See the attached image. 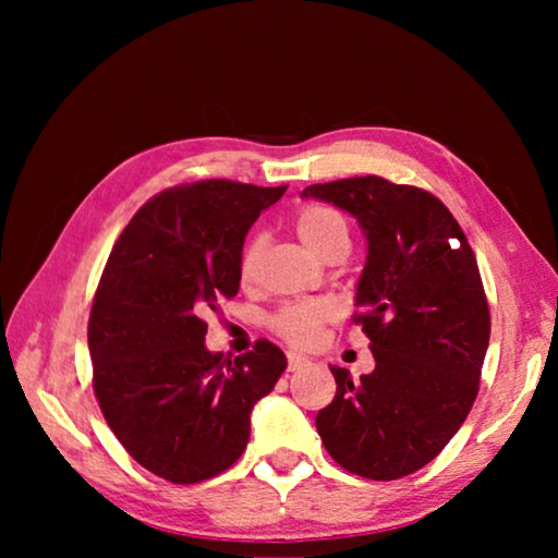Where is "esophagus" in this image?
Segmentation results:
<instances>
[{"instance_id": "obj_1", "label": "esophagus", "mask_w": 558, "mask_h": 558, "mask_svg": "<svg viewBox=\"0 0 558 558\" xmlns=\"http://www.w3.org/2000/svg\"><path fill=\"white\" fill-rule=\"evenodd\" d=\"M307 364H310L307 356H302L298 352H288V369L290 372H298V369H302V366H307Z\"/></svg>"}]
</instances>
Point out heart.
Instances as JSON below:
<instances>
[{
    "instance_id": "1",
    "label": "heart",
    "mask_w": 558,
    "mask_h": 558,
    "mask_svg": "<svg viewBox=\"0 0 558 558\" xmlns=\"http://www.w3.org/2000/svg\"><path fill=\"white\" fill-rule=\"evenodd\" d=\"M295 231L310 251L323 256L335 243H349V229L344 216L327 204H305L295 214ZM258 258V241H248L241 248L239 272L243 280L253 276ZM337 315V305L329 298H307L280 305L270 315L272 332H278L290 344H310L319 327Z\"/></svg>"
}]
</instances>
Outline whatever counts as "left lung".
<instances>
[{
  "mask_svg": "<svg viewBox=\"0 0 558 558\" xmlns=\"http://www.w3.org/2000/svg\"><path fill=\"white\" fill-rule=\"evenodd\" d=\"M302 196L352 214L369 243L354 323L376 366L356 381L329 366L337 393L317 433L354 475L405 477L448 446L480 391L489 307L475 253L426 189L369 174L310 184Z\"/></svg>",
  "mask_w": 558,
  "mask_h": 558,
  "instance_id": "obj_1",
  "label": "left lung"
}]
</instances>
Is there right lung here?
I'll return each mask as SVG.
<instances>
[{"label": "right lung", "instance_id": "obj_1", "mask_svg": "<svg viewBox=\"0 0 558 558\" xmlns=\"http://www.w3.org/2000/svg\"><path fill=\"white\" fill-rule=\"evenodd\" d=\"M286 189L231 179L165 189L102 268L88 319L93 391L122 448L174 485L241 458L251 409L288 366L268 339L235 359L204 347V315L239 292L245 233Z\"/></svg>", "mask_w": 558, "mask_h": 558}]
</instances>
